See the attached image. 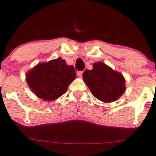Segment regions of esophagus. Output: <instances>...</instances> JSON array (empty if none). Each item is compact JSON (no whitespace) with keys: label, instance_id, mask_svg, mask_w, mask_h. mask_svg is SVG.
<instances>
[{"label":"esophagus","instance_id":"34e87169","mask_svg":"<svg viewBox=\"0 0 156 156\" xmlns=\"http://www.w3.org/2000/svg\"><path fill=\"white\" fill-rule=\"evenodd\" d=\"M83 71H78V72H77L78 76H80V77H82V76H83Z\"/></svg>","mask_w":156,"mask_h":156}]
</instances>
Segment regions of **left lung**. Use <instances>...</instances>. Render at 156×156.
<instances>
[{
    "label": "left lung",
    "mask_w": 156,
    "mask_h": 156,
    "mask_svg": "<svg viewBox=\"0 0 156 156\" xmlns=\"http://www.w3.org/2000/svg\"><path fill=\"white\" fill-rule=\"evenodd\" d=\"M83 76L93 95L104 102L116 101L125 91L123 75L103 62H95L93 69L85 70Z\"/></svg>",
    "instance_id": "obj_1"
}]
</instances>
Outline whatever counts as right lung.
<instances>
[{"label":"right lung","instance_id":"1","mask_svg":"<svg viewBox=\"0 0 156 156\" xmlns=\"http://www.w3.org/2000/svg\"><path fill=\"white\" fill-rule=\"evenodd\" d=\"M26 82L37 97L53 101L67 91L69 85L76 78L73 66L57 58L34 66L26 73Z\"/></svg>","mask_w":156,"mask_h":156}]
</instances>
